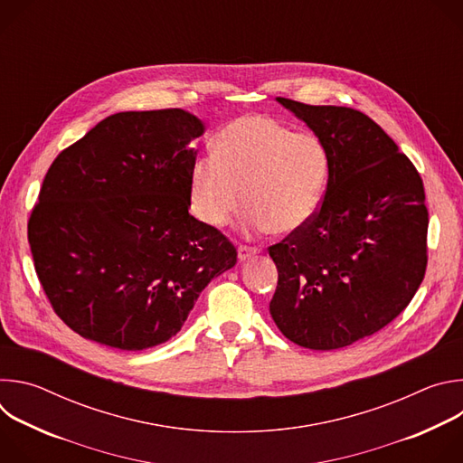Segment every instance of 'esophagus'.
<instances>
[{"mask_svg": "<svg viewBox=\"0 0 463 463\" xmlns=\"http://www.w3.org/2000/svg\"><path fill=\"white\" fill-rule=\"evenodd\" d=\"M256 252H258V247H254V245H240V247H238V258H240V261H243V260L254 256Z\"/></svg>", "mask_w": 463, "mask_h": 463, "instance_id": "1", "label": "esophagus"}]
</instances>
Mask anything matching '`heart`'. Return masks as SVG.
Masks as SVG:
<instances>
[{
  "mask_svg": "<svg viewBox=\"0 0 463 463\" xmlns=\"http://www.w3.org/2000/svg\"><path fill=\"white\" fill-rule=\"evenodd\" d=\"M327 174L318 137L293 134L269 117L243 115L220 129L213 157L192 163L188 203L197 220L223 227L243 197L245 229L289 234L315 216Z\"/></svg>",
  "mask_w": 463,
  "mask_h": 463,
  "instance_id": "heart-1",
  "label": "heart"
}]
</instances>
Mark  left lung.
<instances>
[{
    "label": "left lung",
    "mask_w": 463,
    "mask_h": 463,
    "mask_svg": "<svg viewBox=\"0 0 463 463\" xmlns=\"http://www.w3.org/2000/svg\"><path fill=\"white\" fill-rule=\"evenodd\" d=\"M277 100L315 131L329 174L315 216L269 247L279 269L269 311L298 346L345 348L390 324L425 277L423 181L368 115Z\"/></svg>",
    "instance_id": "left-lung-1"
}]
</instances>
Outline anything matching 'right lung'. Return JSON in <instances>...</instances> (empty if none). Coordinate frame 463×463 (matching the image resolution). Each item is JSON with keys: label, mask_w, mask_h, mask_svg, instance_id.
<instances>
[{"label": "right lung", "mask_w": 463, "mask_h": 463, "mask_svg": "<svg viewBox=\"0 0 463 463\" xmlns=\"http://www.w3.org/2000/svg\"><path fill=\"white\" fill-rule=\"evenodd\" d=\"M202 120L177 108L120 111L49 166L27 236L38 280L84 339L146 350L184 324L236 247L188 214V143Z\"/></svg>", "instance_id": "obj_1"}]
</instances>
